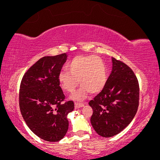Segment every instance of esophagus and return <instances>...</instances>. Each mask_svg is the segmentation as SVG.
Returning <instances> with one entry per match:
<instances>
[{
	"label": "esophagus",
	"mask_w": 160,
	"mask_h": 160,
	"mask_svg": "<svg viewBox=\"0 0 160 160\" xmlns=\"http://www.w3.org/2000/svg\"><path fill=\"white\" fill-rule=\"evenodd\" d=\"M75 108L76 109H78L81 108V107H83L84 106V104H82V103H78V102H75Z\"/></svg>",
	"instance_id": "34e87169"
}]
</instances>
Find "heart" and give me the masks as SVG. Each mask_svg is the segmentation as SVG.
Masks as SVG:
<instances>
[{"mask_svg": "<svg viewBox=\"0 0 160 160\" xmlns=\"http://www.w3.org/2000/svg\"><path fill=\"white\" fill-rule=\"evenodd\" d=\"M68 71H61L58 81L63 90L72 92L78 85L82 87L71 96V99L82 101L89 92L97 94L103 89L107 79L106 68L103 61L95 55H79L67 65Z\"/></svg>", "mask_w": 160, "mask_h": 160, "instance_id": "heart-1", "label": "heart"}]
</instances>
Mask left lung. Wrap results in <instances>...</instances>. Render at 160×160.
I'll return each instance as SVG.
<instances>
[{
    "instance_id": "8db88e82",
    "label": "left lung",
    "mask_w": 160,
    "mask_h": 160,
    "mask_svg": "<svg viewBox=\"0 0 160 160\" xmlns=\"http://www.w3.org/2000/svg\"><path fill=\"white\" fill-rule=\"evenodd\" d=\"M112 70L101 91L89 105L90 122L95 132L105 138L122 132L132 122L139 103V85L129 66L111 58Z\"/></svg>"
}]
</instances>
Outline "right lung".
Here are the masks:
<instances>
[{"mask_svg":"<svg viewBox=\"0 0 160 160\" xmlns=\"http://www.w3.org/2000/svg\"><path fill=\"white\" fill-rule=\"evenodd\" d=\"M66 53L46 56L24 75L19 89V108L25 123L34 134L49 142L60 141L68 129V114L73 101L62 103L65 95L58 74L66 62Z\"/></svg>","mask_w":160,"mask_h":160,"instance_id":"right-lung-1","label":"right lung"}]
</instances>
